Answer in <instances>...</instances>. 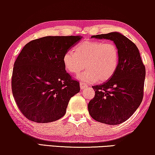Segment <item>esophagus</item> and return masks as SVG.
Here are the masks:
<instances>
[{
  "mask_svg": "<svg viewBox=\"0 0 155 155\" xmlns=\"http://www.w3.org/2000/svg\"><path fill=\"white\" fill-rule=\"evenodd\" d=\"M80 89H81V90H84V88L87 87V84H84V82H80Z\"/></svg>",
  "mask_w": 155,
  "mask_h": 155,
  "instance_id": "esophagus-1",
  "label": "esophagus"
}]
</instances>
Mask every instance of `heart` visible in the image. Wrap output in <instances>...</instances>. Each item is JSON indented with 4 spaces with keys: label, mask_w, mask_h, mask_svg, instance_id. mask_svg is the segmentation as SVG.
<instances>
[{
    "label": "heart",
    "mask_w": 155,
    "mask_h": 155,
    "mask_svg": "<svg viewBox=\"0 0 155 155\" xmlns=\"http://www.w3.org/2000/svg\"><path fill=\"white\" fill-rule=\"evenodd\" d=\"M119 61V51L113 42L85 41L78 44L75 53L68 50L63 57L65 69L70 73L78 74V78L84 83H94L97 80H109L115 73Z\"/></svg>",
    "instance_id": "heart-1"
}]
</instances>
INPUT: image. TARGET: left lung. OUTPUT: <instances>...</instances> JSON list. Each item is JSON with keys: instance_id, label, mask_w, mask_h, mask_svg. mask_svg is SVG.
I'll return each mask as SVG.
<instances>
[{"instance_id": "1", "label": "left lung", "mask_w": 155, "mask_h": 155, "mask_svg": "<svg viewBox=\"0 0 155 155\" xmlns=\"http://www.w3.org/2000/svg\"><path fill=\"white\" fill-rule=\"evenodd\" d=\"M92 38L113 41L119 51V61L108 81L92 86L95 95L88 104L89 113L97 121L120 124L134 114L143 101L145 67L136 45L121 34L111 32Z\"/></svg>"}]
</instances>
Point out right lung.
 I'll use <instances>...</instances> for the list:
<instances>
[{"instance_id":"1","label":"right lung","mask_w":155,"mask_h":155,"mask_svg":"<svg viewBox=\"0 0 155 155\" xmlns=\"http://www.w3.org/2000/svg\"><path fill=\"white\" fill-rule=\"evenodd\" d=\"M80 36H48L29 41L14 63L12 92L27 119L50 123L62 118L80 83L65 71L63 57Z\"/></svg>"}]
</instances>
